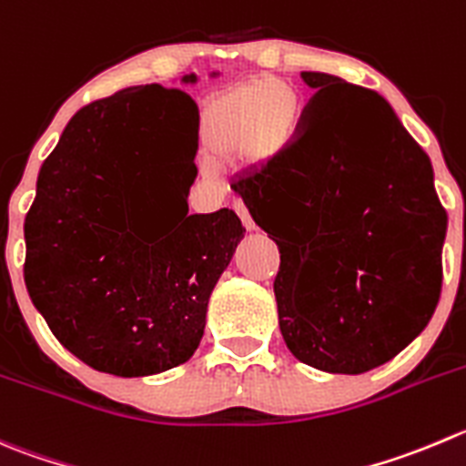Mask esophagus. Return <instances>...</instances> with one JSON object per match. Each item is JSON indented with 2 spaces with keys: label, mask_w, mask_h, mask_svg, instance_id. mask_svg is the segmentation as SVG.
<instances>
[{
  "label": "esophagus",
  "mask_w": 466,
  "mask_h": 466,
  "mask_svg": "<svg viewBox=\"0 0 466 466\" xmlns=\"http://www.w3.org/2000/svg\"><path fill=\"white\" fill-rule=\"evenodd\" d=\"M234 211H237L238 214V218H241V223L246 225L248 229H255V220H252V216H250V211L246 209V205H243V202H234Z\"/></svg>",
  "instance_id": "obj_1"
}]
</instances>
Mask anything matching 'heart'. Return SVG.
<instances>
[{
    "label": "heart",
    "instance_id": "obj_1",
    "mask_svg": "<svg viewBox=\"0 0 466 466\" xmlns=\"http://www.w3.org/2000/svg\"><path fill=\"white\" fill-rule=\"evenodd\" d=\"M302 104L296 86L255 79L214 99L205 116V141L214 152H243L261 146L282 150L296 137Z\"/></svg>",
    "mask_w": 466,
    "mask_h": 466
}]
</instances>
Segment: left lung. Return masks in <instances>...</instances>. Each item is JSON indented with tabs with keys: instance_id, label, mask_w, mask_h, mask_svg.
I'll return each instance as SVG.
<instances>
[{
	"instance_id": "1",
	"label": "left lung",
	"mask_w": 466,
	"mask_h": 466,
	"mask_svg": "<svg viewBox=\"0 0 466 466\" xmlns=\"http://www.w3.org/2000/svg\"><path fill=\"white\" fill-rule=\"evenodd\" d=\"M296 137L232 184L279 248V329L293 358L367 373L421 334L440 302L446 211L426 152L373 90L302 72Z\"/></svg>"
}]
</instances>
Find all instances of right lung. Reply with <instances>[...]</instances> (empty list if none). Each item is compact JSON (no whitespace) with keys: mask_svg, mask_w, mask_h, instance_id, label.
Returning <instances> with one entry per match:
<instances>
[{"mask_svg":"<svg viewBox=\"0 0 466 466\" xmlns=\"http://www.w3.org/2000/svg\"><path fill=\"white\" fill-rule=\"evenodd\" d=\"M157 133L187 143L189 187L173 215L146 217L137 202ZM196 152V102L146 84L79 108L40 168L25 218L26 291L95 371L152 376L196 353L211 291L246 232L232 209L188 216Z\"/></svg>","mask_w":466,"mask_h":466,"instance_id":"add662e5","label":"right lung"}]
</instances>
